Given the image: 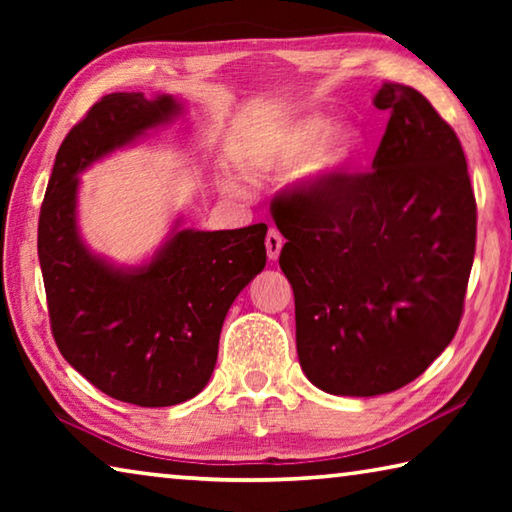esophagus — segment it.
<instances>
[{
    "mask_svg": "<svg viewBox=\"0 0 512 512\" xmlns=\"http://www.w3.org/2000/svg\"><path fill=\"white\" fill-rule=\"evenodd\" d=\"M282 246H284V239H282L280 232H277L275 228L268 230V235H266V253H268V259H271V262H275V259L280 257Z\"/></svg>",
    "mask_w": 512,
    "mask_h": 512,
    "instance_id": "esophagus-1",
    "label": "esophagus"
}]
</instances>
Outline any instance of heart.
Here are the masks:
<instances>
[{
    "label": "heart",
    "instance_id": "heart-1",
    "mask_svg": "<svg viewBox=\"0 0 512 512\" xmlns=\"http://www.w3.org/2000/svg\"><path fill=\"white\" fill-rule=\"evenodd\" d=\"M363 151V135L348 121L329 124L325 115H300L266 124L241 149V167L253 176H277L296 169L307 192L343 178Z\"/></svg>",
    "mask_w": 512,
    "mask_h": 512
}]
</instances>
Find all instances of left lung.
Wrapping results in <instances>:
<instances>
[{"mask_svg": "<svg viewBox=\"0 0 512 512\" xmlns=\"http://www.w3.org/2000/svg\"><path fill=\"white\" fill-rule=\"evenodd\" d=\"M391 112L370 173L273 201L296 298L298 359L332 395L393 393L452 343L476 246V201L454 128L418 90L384 83Z\"/></svg>", "mask_w": 512, "mask_h": 512, "instance_id": "left-lung-1", "label": "left lung"}]
</instances>
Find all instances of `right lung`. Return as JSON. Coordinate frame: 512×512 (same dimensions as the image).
Instances as JSON below:
<instances>
[{"label":"right lung","instance_id":"obj_1","mask_svg":"<svg viewBox=\"0 0 512 512\" xmlns=\"http://www.w3.org/2000/svg\"><path fill=\"white\" fill-rule=\"evenodd\" d=\"M171 94L112 92L60 144L38 221L51 334L69 366L110 397L173 406L205 388L225 314L266 266V223L239 230H171L149 264L112 266L90 253L76 223L79 173L169 124Z\"/></svg>","mask_w":512,"mask_h":512}]
</instances>
